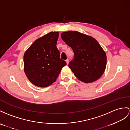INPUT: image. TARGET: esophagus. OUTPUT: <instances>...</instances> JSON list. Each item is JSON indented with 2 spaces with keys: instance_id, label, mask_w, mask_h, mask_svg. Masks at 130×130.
I'll return each instance as SVG.
<instances>
[{
  "instance_id": "34e87169",
  "label": "esophagus",
  "mask_w": 130,
  "mask_h": 130,
  "mask_svg": "<svg viewBox=\"0 0 130 130\" xmlns=\"http://www.w3.org/2000/svg\"><path fill=\"white\" fill-rule=\"evenodd\" d=\"M66 63H67V64L68 65V63H69V60H68V59L66 60Z\"/></svg>"
}]
</instances>
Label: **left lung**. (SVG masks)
Returning <instances> with one entry per match:
<instances>
[{
  "label": "left lung",
  "instance_id": "8db88e82",
  "mask_svg": "<svg viewBox=\"0 0 130 130\" xmlns=\"http://www.w3.org/2000/svg\"><path fill=\"white\" fill-rule=\"evenodd\" d=\"M61 38L73 51L74 59L68 66L75 77L86 83L100 78L105 70L106 55L98 41L75 31L62 32Z\"/></svg>",
  "mask_w": 130,
  "mask_h": 130
}]
</instances>
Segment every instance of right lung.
Returning a JSON list of instances; mask_svg holds the SVG:
<instances>
[{"label": "right lung", "instance_id": "1", "mask_svg": "<svg viewBox=\"0 0 130 130\" xmlns=\"http://www.w3.org/2000/svg\"><path fill=\"white\" fill-rule=\"evenodd\" d=\"M58 32H51L36 40L24 56V69L28 79L39 87L50 86L56 80L66 62L57 48Z\"/></svg>", "mask_w": 130, "mask_h": 130}]
</instances>
